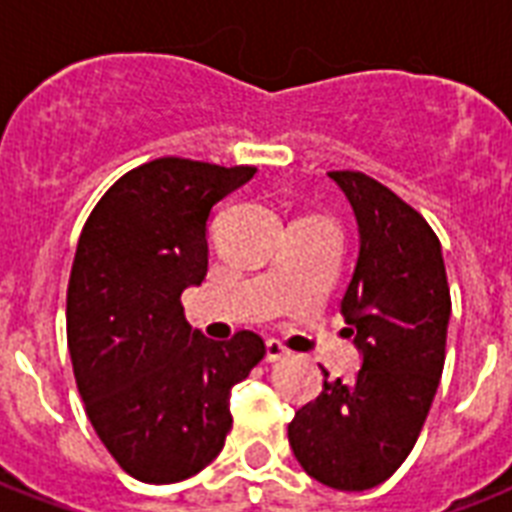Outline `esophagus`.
I'll list each match as a JSON object with an SVG mask.
<instances>
[{"instance_id":"34e87169","label":"esophagus","mask_w":512,"mask_h":512,"mask_svg":"<svg viewBox=\"0 0 512 512\" xmlns=\"http://www.w3.org/2000/svg\"><path fill=\"white\" fill-rule=\"evenodd\" d=\"M287 353H289V350L284 348L279 340L265 342V361H279V358H284Z\"/></svg>"}]
</instances>
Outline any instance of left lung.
<instances>
[{
    "label": "left lung",
    "mask_w": 512,
    "mask_h": 512,
    "mask_svg": "<svg viewBox=\"0 0 512 512\" xmlns=\"http://www.w3.org/2000/svg\"><path fill=\"white\" fill-rule=\"evenodd\" d=\"M358 225L340 311L361 353L356 380H329L289 422V446L319 484L364 492L388 481L420 436L444 372L452 297L425 217L361 172H329Z\"/></svg>",
    "instance_id": "left-lung-1"
}]
</instances>
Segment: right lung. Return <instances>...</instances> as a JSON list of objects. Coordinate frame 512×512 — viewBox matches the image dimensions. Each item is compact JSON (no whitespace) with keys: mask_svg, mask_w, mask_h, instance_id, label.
I'll return each instance as SVG.
<instances>
[{"mask_svg":"<svg viewBox=\"0 0 512 512\" xmlns=\"http://www.w3.org/2000/svg\"><path fill=\"white\" fill-rule=\"evenodd\" d=\"M255 167L156 159L92 209L66 297L68 353L87 417L114 460L146 484H175L215 460L233 425L231 388L265 356L263 337L215 342L180 295L207 276V223Z\"/></svg>","mask_w":512,"mask_h":512,"instance_id":"1","label":"right lung"}]
</instances>
